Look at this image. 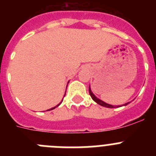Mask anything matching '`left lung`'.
Wrapping results in <instances>:
<instances>
[{
  "mask_svg": "<svg viewBox=\"0 0 156 156\" xmlns=\"http://www.w3.org/2000/svg\"><path fill=\"white\" fill-rule=\"evenodd\" d=\"M89 93H90V97H91V98L95 102L98 103V104L100 105L103 106V107H106V108H119V107H122V106L127 105L128 104H129V103H130V102H127L124 105H112L108 104V103H106V102H105V101H103L102 100L99 99L98 98H97L94 94L93 92L91 91V89H90V86H89Z\"/></svg>",
  "mask_w": 156,
  "mask_h": 156,
  "instance_id": "obj_1",
  "label": "left lung"
}]
</instances>
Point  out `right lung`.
I'll list each match as a JSON object with an SVG mask.
<instances>
[{
    "label": "right lung",
    "mask_w": 156,
    "mask_h": 156,
    "mask_svg": "<svg viewBox=\"0 0 156 156\" xmlns=\"http://www.w3.org/2000/svg\"><path fill=\"white\" fill-rule=\"evenodd\" d=\"M65 95H66V94H65ZM65 95H64V96H65ZM62 101H63V99H62ZM62 101H61V102H60V103H59V104H58V105H56V106H55V107H53V108H50V109H48V111H51V110H53V109H55V108H56V107H58V106H59V105H61Z\"/></svg>",
    "instance_id": "obj_1"
}]
</instances>
